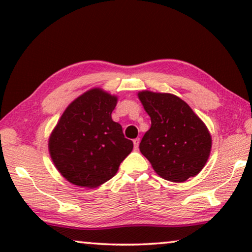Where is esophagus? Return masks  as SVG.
Segmentation results:
<instances>
[{
  "instance_id": "1",
  "label": "esophagus",
  "mask_w": 252,
  "mask_h": 252,
  "mask_svg": "<svg viewBox=\"0 0 252 252\" xmlns=\"http://www.w3.org/2000/svg\"><path fill=\"white\" fill-rule=\"evenodd\" d=\"M133 143H134V148H135V150L139 148V144H140V139L139 137H136V139L133 140Z\"/></svg>"
}]
</instances>
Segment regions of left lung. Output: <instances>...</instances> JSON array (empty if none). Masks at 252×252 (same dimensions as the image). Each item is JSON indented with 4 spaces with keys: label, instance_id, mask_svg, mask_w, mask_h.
<instances>
[{
    "label": "left lung",
    "instance_id": "left-lung-1",
    "mask_svg": "<svg viewBox=\"0 0 252 252\" xmlns=\"http://www.w3.org/2000/svg\"><path fill=\"white\" fill-rule=\"evenodd\" d=\"M139 99L151 119L140 151L160 178L184 182L205 166L212 137L203 120L180 97L142 91Z\"/></svg>",
    "mask_w": 252,
    "mask_h": 252
}]
</instances>
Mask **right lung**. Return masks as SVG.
I'll return each mask as SVG.
<instances>
[{"label": "right lung", "instance_id": "right-lung-1", "mask_svg": "<svg viewBox=\"0 0 252 252\" xmlns=\"http://www.w3.org/2000/svg\"><path fill=\"white\" fill-rule=\"evenodd\" d=\"M118 96L92 88L71 102L48 141L51 160L68 182L96 188L113 178L133 150L122 125L113 122Z\"/></svg>", "mask_w": 252, "mask_h": 252}]
</instances>
